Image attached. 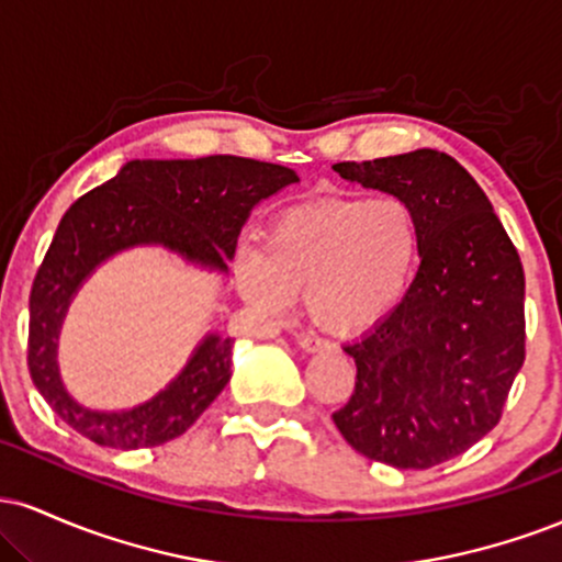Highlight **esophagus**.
Masks as SVG:
<instances>
[{
    "instance_id": "1",
    "label": "esophagus",
    "mask_w": 562,
    "mask_h": 562,
    "mask_svg": "<svg viewBox=\"0 0 562 562\" xmlns=\"http://www.w3.org/2000/svg\"><path fill=\"white\" fill-rule=\"evenodd\" d=\"M299 346L303 351H327V348H330V340L319 338V335H299Z\"/></svg>"
}]
</instances>
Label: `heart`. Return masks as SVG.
I'll use <instances>...</instances> for the list:
<instances>
[{"mask_svg": "<svg viewBox=\"0 0 562 562\" xmlns=\"http://www.w3.org/2000/svg\"><path fill=\"white\" fill-rule=\"evenodd\" d=\"M420 256V224L396 195L325 198L274 218L259 254L237 263L250 306L288 312L303 290L308 317L330 333H362L402 301Z\"/></svg>", "mask_w": 562, "mask_h": 562, "instance_id": "heart-1", "label": "heart"}]
</instances>
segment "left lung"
<instances>
[{
  "label": "left lung",
  "mask_w": 562,
  "mask_h": 562,
  "mask_svg": "<svg viewBox=\"0 0 562 562\" xmlns=\"http://www.w3.org/2000/svg\"><path fill=\"white\" fill-rule=\"evenodd\" d=\"M333 169L406 200L423 256L402 303L344 346L357 383L333 423L375 462L441 465L502 420L524 367V263L486 192L447 153L344 160Z\"/></svg>",
  "instance_id": "obj_1"
}]
</instances>
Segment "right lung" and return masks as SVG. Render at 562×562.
Instances as JSON below:
<instances>
[{
	"label": "right lung",
	"mask_w": 562,
	"mask_h": 562,
	"mask_svg": "<svg viewBox=\"0 0 562 562\" xmlns=\"http://www.w3.org/2000/svg\"><path fill=\"white\" fill-rule=\"evenodd\" d=\"M295 171L254 158L128 160L66 211L31 288V380L76 434L100 447H160L182 436L229 383L232 338L209 335L164 393L132 412H89L57 378V330L70 295L102 259L139 243H160L187 259L227 269L250 209L295 184Z\"/></svg>",
	"instance_id": "obj_1"
}]
</instances>
